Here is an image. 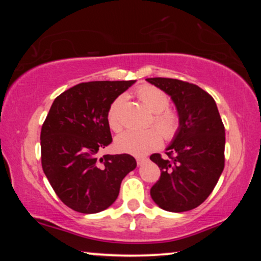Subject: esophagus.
Listing matches in <instances>:
<instances>
[{
    "instance_id": "1",
    "label": "esophagus",
    "mask_w": 261,
    "mask_h": 261,
    "mask_svg": "<svg viewBox=\"0 0 261 261\" xmlns=\"http://www.w3.org/2000/svg\"><path fill=\"white\" fill-rule=\"evenodd\" d=\"M147 162V158H138L137 159V164L139 166H141V165H144V164Z\"/></svg>"
}]
</instances>
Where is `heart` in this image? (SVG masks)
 <instances>
[{"instance_id": "heart-1", "label": "heart", "mask_w": 261, "mask_h": 261, "mask_svg": "<svg viewBox=\"0 0 261 261\" xmlns=\"http://www.w3.org/2000/svg\"><path fill=\"white\" fill-rule=\"evenodd\" d=\"M137 96L149 112L154 113L153 122L160 130V133L164 135V138L167 140L172 139L179 127V119L172 110H166V107L169 106V98L165 92L152 85L145 84L138 88ZM124 99L126 97L123 95L114 99L107 115L109 127L115 132H119L122 128L121 107ZM160 133L154 128H149L146 130L128 129L116 138L115 147L119 152L135 156H144L162 145Z\"/></svg>"}]
</instances>
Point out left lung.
<instances>
[{"label": "left lung", "instance_id": "8db88e82", "mask_svg": "<svg viewBox=\"0 0 261 261\" xmlns=\"http://www.w3.org/2000/svg\"><path fill=\"white\" fill-rule=\"evenodd\" d=\"M146 81L170 96L179 119L167 158L149 156L162 171L151 197L166 212H188L205 201L222 173L224 126L214 98L197 85L173 78Z\"/></svg>", "mask_w": 261, "mask_h": 261}]
</instances>
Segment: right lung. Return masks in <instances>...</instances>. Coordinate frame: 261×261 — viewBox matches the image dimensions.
Returning a JSON list of instances; mask_svg holds the SVG:
<instances>
[{
  "label": "right lung",
  "instance_id": "add662e5",
  "mask_svg": "<svg viewBox=\"0 0 261 261\" xmlns=\"http://www.w3.org/2000/svg\"><path fill=\"white\" fill-rule=\"evenodd\" d=\"M135 81L81 83L53 101L41 128V165L64 204L96 214L116 201L121 181L137 167L129 154L97 152L112 144L109 107Z\"/></svg>",
  "mask_w": 261,
  "mask_h": 261
}]
</instances>
